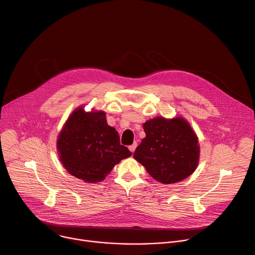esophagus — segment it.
<instances>
[{
  "label": "esophagus",
  "instance_id": "esophagus-1",
  "mask_svg": "<svg viewBox=\"0 0 255 255\" xmlns=\"http://www.w3.org/2000/svg\"><path fill=\"white\" fill-rule=\"evenodd\" d=\"M136 146H137V142H134L132 145H130V146H129V149H130V151L132 152V154L134 152L135 148H136Z\"/></svg>",
  "mask_w": 255,
  "mask_h": 255
}]
</instances>
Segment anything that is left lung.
I'll return each mask as SVG.
<instances>
[{
    "label": "left lung",
    "instance_id": "obj_1",
    "mask_svg": "<svg viewBox=\"0 0 255 255\" xmlns=\"http://www.w3.org/2000/svg\"><path fill=\"white\" fill-rule=\"evenodd\" d=\"M145 137L134 151V159L157 181L171 184L189 177L199 163L198 136L181 117H156L143 124Z\"/></svg>",
    "mask_w": 255,
    "mask_h": 255
}]
</instances>
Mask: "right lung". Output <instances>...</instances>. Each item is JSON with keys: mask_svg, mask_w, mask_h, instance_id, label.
Here are the masks:
<instances>
[{"mask_svg": "<svg viewBox=\"0 0 255 255\" xmlns=\"http://www.w3.org/2000/svg\"><path fill=\"white\" fill-rule=\"evenodd\" d=\"M59 159L67 172L89 183L104 180L116 164L131 156L103 111L76 109L57 138Z\"/></svg>", "mask_w": 255, "mask_h": 255, "instance_id": "1", "label": "right lung"}]
</instances>
